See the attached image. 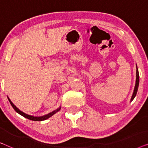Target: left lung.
<instances>
[{"instance_id":"obj_1","label":"left lung","mask_w":148,"mask_h":148,"mask_svg":"<svg viewBox=\"0 0 148 148\" xmlns=\"http://www.w3.org/2000/svg\"><path fill=\"white\" fill-rule=\"evenodd\" d=\"M139 71H138V69H137V66L136 65V81H135V88L134 90H133V95L131 96V102H132L133 99L135 98V96H136L137 92V90H138V87H139Z\"/></svg>"}]
</instances>
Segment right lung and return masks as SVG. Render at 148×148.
I'll return each mask as SVG.
<instances>
[{
    "instance_id": "1",
    "label": "right lung",
    "mask_w": 148,
    "mask_h": 148,
    "mask_svg": "<svg viewBox=\"0 0 148 148\" xmlns=\"http://www.w3.org/2000/svg\"><path fill=\"white\" fill-rule=\"evenodd\" d=\"M8 98V100H9L10 104H11L12 107H13L14 110H15L16 112H17L18 114H19L20 115H21V116H23V117H25L26 119H29V120H32V121H44V120H46V119H48V118H50V117H51L52 115H54V114H56V112H58L60 110V108L61 107H59V108H58L57 109H56L55 110L52 111V112L48 113V114H46V115H44V116H32V115H29V114H25V112H22L19 110V108H17V107H16V106L15 104H13V102H11V100H10L9 97H7Z\"/></svg>"
}]
</instances>
